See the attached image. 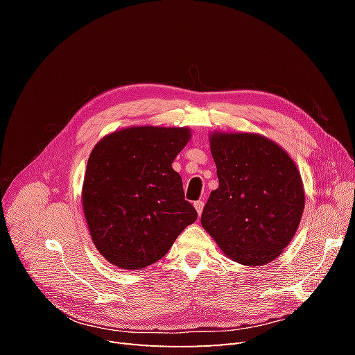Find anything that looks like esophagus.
I'll list each match as a JSON object with an SVG mask.
<instances>
[{
    "instance_id": "obj_1",
    "label": "esophagus",
    "mask_w": 355,
    "mask_h": 355,
    "mask_svg": "<svg viewBox=\"0 0 355 355\" xmlns=\"http://www.w3.org/2000/svg\"><path fill=\"white\" fill-rule=\"evenodd\" d=\"M194 207H196L197 213H198V214H201V213H202V207H204V201H202V200L196 201V202H194Z\"/></svg>"
}]
</instances>
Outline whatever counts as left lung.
Wrapping results in <instances>:
<instances>
[{"label":"left lung","mask_w":355,"mask_h":355,"mask_svg":"<svg viewBox=\"0 0 355 355\" xmlns=\"http://www.w3.org/2000/svg\"><path fill=\"white\" fill-rule=\"evenodd\" d=\"M219 187L202 209L201 225L235 262L262 266L295 237L305 192L295 161L256 133L210 135Z\"/></svg>","instance_id":"obj_1"}]
</instances>
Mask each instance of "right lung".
I'll use <instances>...</instances> for the list:
<instances>
[{"label": "right lung", "mask_w": 355, "mask_h": 355, "mask_svg": "<svg viewBox=\"0 0 355 355\" xmlns=\"http://www.w3.org/2000/svg\"><path fill=\"white\" fill-rule=\"evenodd\" d=\"M188 127H128L96 144L83 184V210L96 249L123 270L159 261L197 220L171 167Z\"/></svg>", "instance_id": "right-lung-1"}]
</instances>
